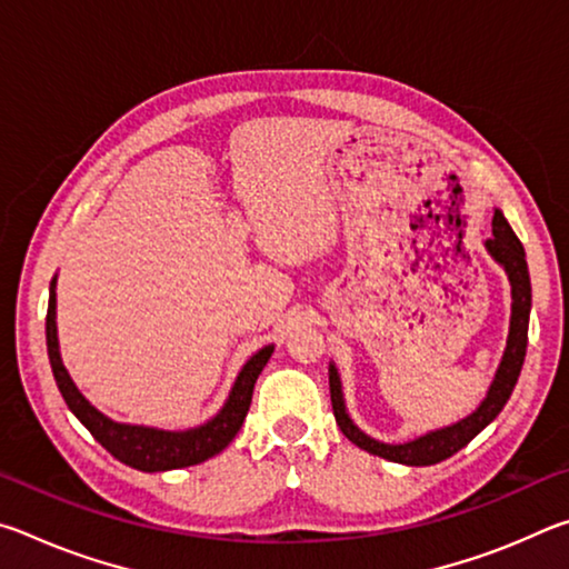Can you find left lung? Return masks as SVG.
Segmentation results:
<instances>
[{
	"mask_svg": "<svg viewBox=\"0 0 569 569\" xmlns=\"http://www.w3.org/2000/svg\"><path fill=\"white\" fill-rule=\"evenodd\" d=\"M489 253L495 256L497 263L505 266L509 276V283H512V321H509V339L507 349L502 356V363H499L497 377L492 387L487 391V399L479 403L475 413H469L467 419L451 423L447 429L429 431L407 445H381V441L366 437L361 429L353 427L349 413L343 409L341 399V383L339 373L331 366L329 369V387H331V407L336 423H339L343 437L353 441L356 447L369 451L373 457H383L389 461H399V465L409 467H429L437 465V461H445L451 455H457L461 447H467L471 439H475L481 429L492 421L499 411L505 409V403L512 393L515 383L519 379V371H522L525 353H527V326H529V306H532V286H529V271L525 261V248L515 236V230L509 228L507 218L495 210L492 218V236L485 240Z\"/></svg>",
	"mask_w": 569,
	"mask_h": 569,
	"instance_id": "obj_1",
	"label": "left lung"
}]
</instances>
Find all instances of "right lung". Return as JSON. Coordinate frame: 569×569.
Segmentation results:
<instances>
[{
	"label": "right lung",
	"instance_id": "obj_1",
	"mask_svg": "<svg viewBox=\"0 0 569 569\" xmlns=\"http://www.w3.org/2000/svg\"><path fill=\"white\" fill-rule=\"evenodd\" d=\"M54 281L50 283V303H47V353H50L52 373L60 389L67 407L88 427L90 435L100 441V445L110 451L114 459L122 465L140 471H168L180 467L200 465L218 451H223L233 437L238 435L240 423H243L246 413L250 409V399H253V387L258 373L263 371L273 353V346L258 351L250 359L243 371L238 373L233 383V391L213 419L198 429L188 431H162L150 427H130V423H118L104 417L92 403L82 397L70 379V373L62 366L60 359V343H57V323H54Z\"/></svg>",
	"mask_w": 569,
	"mask_h": 569
}]
</instances>
